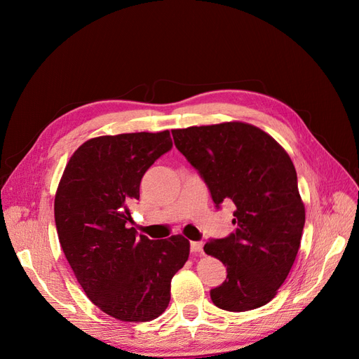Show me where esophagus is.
Returning a JSON list of instances; mask_svg holds the SVG:
<instances>
[{"mask_svg": "<svg viewBox=\"0 0 359 359\" xmlns=\"http://www.w3.org/2000/svg\"><path fill=\"white\" fill-rule=\"evenodd\" d=\"M190 250L193 253H203V244L201 241H191L190 243Z\"/></svg>", "mask_w": 359, "mask_h": 359, "instance_id": "34e87169", "label": "esophagus"}]
</instances>
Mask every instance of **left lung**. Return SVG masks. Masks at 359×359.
I'll list each match as a JSON object with an SVG mask.
<instances>
[{"mask_svg":"<svg viewBox=\"0 0 359 359\" xmlns=\"http://www.w3.org/2000/svg\"><path fill=\"white\" fill-rule=\"evenodd\" d=\"M180 153L198 170L219 210L235 205V231L210 240L206 255L227 276L210 295L219 309L247 311L276 297L298 255L306 210L286 151L262 130L223 123L172 132Z\"/></svg>","mask_w":359,"mask_h":359,"instance_id":"1","label":"left lung"}]
</instances>
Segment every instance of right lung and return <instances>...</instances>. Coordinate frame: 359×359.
<instances>
[{
	"label": "right lung",
	"instance_id": "1",
	"mask_svg": "<svg viewBox=\"0 0 359 359\" xmlns=\"http://www.w3.org/2000/svg\"><path fill=\"white\" fill-rule=\"evenodd\" d=\"M172 148L168 130L86 140L69 160L55 194L60 244L83 292L124 322L158 318L170 301V280L187 262L181 235L149 240L130 227L145 172Z\"/></svg>",
	"mask_w": 359,
	"mask_h": 359
}]
</instances>
